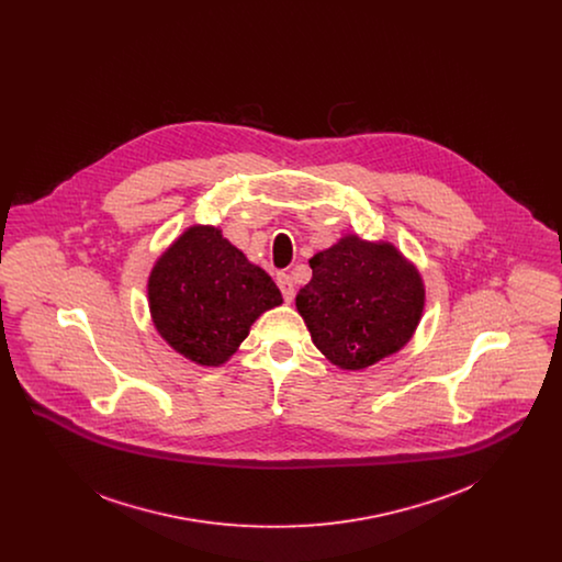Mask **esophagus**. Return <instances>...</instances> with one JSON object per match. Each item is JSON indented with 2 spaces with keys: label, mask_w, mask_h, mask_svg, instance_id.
I'll return each instance as SVG.
<instances>
[{
  "label": "esophagus",
  "mask_w": 562,
  "mask_h": 562,
  "mask_svg": "<svg viewBox=\"0 0 562 562\" xmlns=\"http://www.w3.org/2000/svg\"><path fill=\"white\" fill-rule=\"evenodd\" d=\"M278 286H280V291H282L284 301H286V303H291L294 299V284L293 280H291V276L280 273V276H278Z\"/></svg>",
  "instance_id": "obj_1"
}]
</instances>
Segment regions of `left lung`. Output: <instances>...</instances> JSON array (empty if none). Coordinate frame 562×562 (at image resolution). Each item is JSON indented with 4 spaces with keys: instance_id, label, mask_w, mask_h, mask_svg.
<instances>
[{
    "instance_id": "obj_1",
    "label": "left lung",
    "mask_w": 562,
    "mask_h": 562,
    "mask_svg": "<svg viewBox=\"0 0 562 562\" xmlns=\"http://www.w3.org/2000/svg\"><path fill=\"white\" fill-rule=\"evenodd\" d=\"M310 268L312 280L294 305L330 364L364 371L413 339L426 307V284L392 241L346 234L316 252Z\"/></svg>"
}]
</instances>
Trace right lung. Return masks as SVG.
I'll return each mask as SVG.
<instances>
[{
    "label": "right lung",
    "mask_w": 562,
    "mask_h": 562,
    "mask_svg": "<svg viewBox=\"0 0 562 562\" xmlns=\"http://www.w3.org/2000/svg\"><path fill=\"white\" fill-rule=\"evenodd\" d=\"M147 301L170 348L200 367H223L282 293L218 227L191 225L154 263Z\"/></svg>",
    "instance_id": "1"
}]
</instances>
